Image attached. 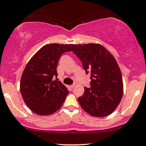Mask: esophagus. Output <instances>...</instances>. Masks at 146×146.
I'll use <instances>...</instances> for the list:
<instances>
[{
	"mask_svg": "<svg viewBox=\"0 0 146 146\" xmlns=\"http://www.w3.org/2000/svg\"><path fill=\"white\" fill-rule=\"evenodd\" d=\"M75 84H72V85H71V86H70V87H71V88H72V89H73V88H74V87H75Z\"/></svg>",
	"mask_w": 146,
	"mask_h": 146,
	"instance_id": "obj_1",
	"label": "esophagus"
}]
</instances>
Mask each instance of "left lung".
Instances as JSON below:
<instances>
[{
	"mask_svg": "<svg viewBox=\"0 0 146 146\" xmlns=\"http://www.w3.org/2000/svg\"><path fill=\"white\" fill-rule=\"evenodd\" d=\"M71 51L82 62L86 74L90 73V87L78 98L84 111L93 117L109 115L123 96V80L114 56L100 44H71Z\"/></svg>",
	"mask_w": 146,
	"mask_h": 146,
	"instance_id": "obj_1",
	"label": "left lung"
}]
</instances>
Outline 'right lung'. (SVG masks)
Returning <instances> with one entry per match:
<instances>
[{"label":"right lung","mask_w":146,"mask_h":146,"mask_svg":"<svg viewBox=\"0 0 146 146\" xmlns=\"http://www.w3.org/2000/svg\"><path fill=\"white\" fill-rule=\"evenodd\" d=\"M71 44H48L42 46L25 66L20 88L24 102L33 113L49 115L61 108L68 93L58 79L57 64Z\"/></svg>","instance_id":"add662e5"}]
</instances>
